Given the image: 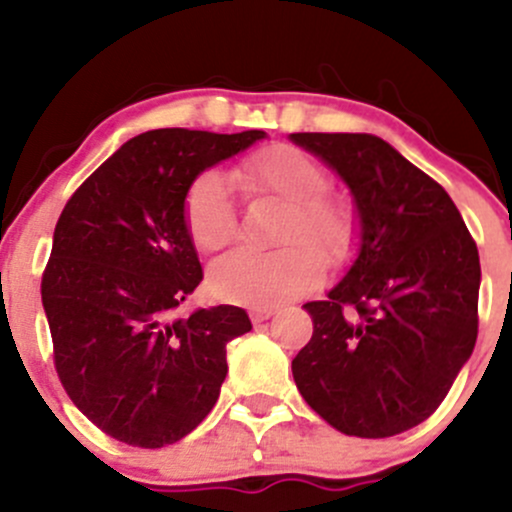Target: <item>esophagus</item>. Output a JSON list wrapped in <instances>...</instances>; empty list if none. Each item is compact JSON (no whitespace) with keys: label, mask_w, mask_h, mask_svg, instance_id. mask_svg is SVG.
<instances>
[{"label":"esophagus","mask_w":512,"mask_h":512,"mask_svg":"<svg viewBox=\"0 0 512 512\" xmlns=\"http://www.w3.org/2000/svg\"><path fill=\"white\" fill-rule=\"evenodd\" d=\"M272 314H275V309L272 307H252L250 309V319L252 322H265V319H270Z\"/></svg>","instance_id":"1"}]
</instances>
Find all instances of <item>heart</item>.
I'll return each instance as SVG.
<instances>
[{
  "label": "heart",
  "mask_w": 512,
  "mask_h": 512,
  "mask_svg": "<svg viewBox=\"0 0 512 512\" xmlns=\"http://www.w3.org/2000/svg\"><path fill=\"white\" fill-rule=\"evenodd\" d=\"M232 185L245 198L272 195L287 203L275 250L240 247L210 267V289L237 304H280L309 292L324 275V257L342 260L356 237L347 200L327 193L329 170L307 151L287 143L260 148L230 168ZM183 220L198 250L218 252L237 235V213L227 183L208 170L190 183Z\"/></svg>",
  "instance_id": "b5f03b06"
}]
</instances>
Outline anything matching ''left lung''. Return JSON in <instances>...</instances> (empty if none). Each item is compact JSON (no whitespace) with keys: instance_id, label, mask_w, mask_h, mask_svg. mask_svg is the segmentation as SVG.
Returning <instances> with one entry per match:
<instances>
[{"instance_id":"1","label":"left lung","mask_w":512,"mask_h":512,"mask_svg":"<svg viewBox=\"0 0 512 512\" xmlns=\"http://www.w3.org/2000/svg\"><path fill=\"white\" fill-rule=\"evenodd\" d=\"M352 188L354 267L307 302L312 339L292 359L302 399L347 436L389 438L446 399L478 337L476 240L446 190L369 133H292Z\"/></svg>"}]
</instances>
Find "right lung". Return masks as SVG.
Masks as SVG:
<instances>
[{"label":"right lung","mask_w":512,"mask_h":512,"mask_svg":"<svg viewBox=\"0 0 512 512\" xmlns=\"http://www.w3.org/2000/svg\"><path fill=\"white\" fill-rule=\"evenodd\" d=\"M260 138L265 131L141 133L61 210L41 275L54 369L76 409L116 441L168 446L218 401L227 342L252 324L232 304L173 319L203 282L183 200L205 168Z\"/></svg>","instance_id":"1"}]
</instances>
